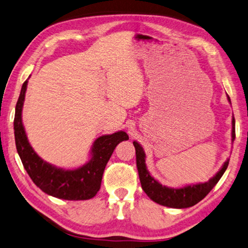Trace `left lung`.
Wrapping results in <instances>:
<instances>
[{
	"instance_id": "obj_1",
	"label": "left lung",
	"mask_w": 248,
	"mask_h": 248,
	"mask_svg": "<svg viewBox=\"0 0 248 248\" xmlns=\"http://www.w3.org/2000/svg\"><path fill=\"white\" fill-rule=\"evenodd\" d=\"M230 101V97L228 95ZM231 102V101H230ZM235 140V119H232V141ZM134 147L136 150V164L138 175H140L141 187L144 192L148 195V197L159 205L170 207V208H188L196 205L202 199L205 198L210 190L218 183L221 176L227 170L229 166V160L224 162L222 168L217 174L206 183L195 184L185 186L183 188H170L167 186H162L158 181H155L150 175L146 168L145 163V153L142 147L137 141H134Z\"/></svg>"
}]
</instances>
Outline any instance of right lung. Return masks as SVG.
<instances>
[{
  "instance_id": "1",
  "label": "right lung",
  "mask_w": 248,
  "mask_h": 248,
  "mask_svg": "<svg viewBox=\"0 0 248 248\" xmlns=\"http://www.w3.org/2000/svg\"><path fill=\"white\" fill-rule=\"evenodd\" d=\"M27 84L28 79L21 87L14 119L16 149L25 170L42 192L53 197L65 201H86L94 197L101 186L108 159L121 141L128 140V135L121 131L97 138L91 149V159L75 170H63L43 161L30 146L21 122Z\"/></svg>"
}]
</instances>
